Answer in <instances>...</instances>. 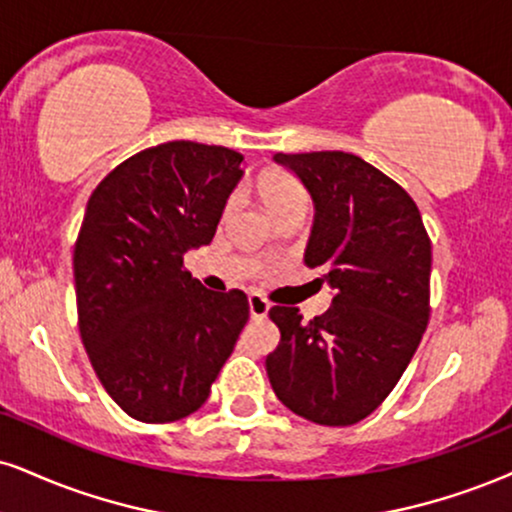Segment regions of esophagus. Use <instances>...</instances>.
<instances>
[{
    "mask_svg": "<svg viewBox=\"0 0 512 512\" xmlns=\"http://www.w3.org/2000/svg\"><path fill=\"white\" fill-rule=\"evenodd\" d=\"M248 307H250V317L260 319V317H267L269 307H272V305H269L260 293H250L248 295Z\"/></svg>",
    "mask_w": 512,
    "mask_h": 512,
    "instance_id": "1",
    "label": "esophagus"
}]
</instances>
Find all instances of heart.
<instances>
[{
	"instance_id": "obj_1",
	"label": "heart",
	"mask_w": 512,
	"mask_h": 512,
	"mask_svg": "<svg viewBox=\"0 0 512 512\" xmlns=\"http://www.w3.org/2000/svg\"><path fill=\"white\" fill-rule=\"evenodd\" d=\"M260 195L264 205L272 214L281 212V209L293 207V205H305L307 207V193L300 186L298 178L291 174H283V171H274V174L264 176L260 181Z\"/></svg>"
}]
</instances>
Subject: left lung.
Returning a JSON list of instances; mask_svg holds the SVG:
<instances>
[{"label":"left lung","instance_id":"left-lung-1","mask_svg":"<svg viewBox=\"0 0 512 512\" xmlns=\"http://www.w3.org/2000/svg\"><path fill=\"white\" fill-rule=\"evenodd\" d=\"M315 205L307 267L334 288L322 317L276 305L281 341L267 355L276 398L305 420L348 427L393 391L429 322L432 243L412 197L350 152L274 155Z\"/></svg>","mask_w":512,"mask_h":512}]
</instances>
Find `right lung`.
I'll use <instances>...</instances> for the list:
<instances>
[{
    "mask_svg": "<svg viewBox=\"0 0 512 512\" xmlns=\"http://www.w3.org/2000/svg\"><path fill=\"white\" fill-rule=\"evenodd\" d=\"M243 155L174 140L116 166L85 207L76 250L78 329L92 369L133 420L164 424L209 398L250 307L207 291L183 255L212 243Z\"/></svg>",
    "mask_w": 512,
    "mask_h": 512,
    "instance_id": "right-lung-1",
    "label": "right lung"
}]
</instances>
